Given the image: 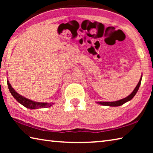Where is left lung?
<instances>
[{"label":"left lung","mask_w":153,"mask_h":153,"mask_svg":"<svg viewBox=\"0 0 153 153\" xmlns=\"http://www.w3.org/2000/svg\"><path fill=\"white\" fill-rule=\"evenodd\" d=\"M142 77V76H141L140 79V81L138 83V84H137L136 87L135 88H134V90H133V92H131L129 96H128L127 97L123 98V99L117 100V101H113V102H102V101H100V102H97V103H98V104H99V105H101L108 106V107H118V106H121V105H123L124 103L129 101V100L132 99L134 96L136 95L137 92H138V90L139 89V87L141 84Z\"/></svg>","instance_id":"obj_1"}]
</instances>
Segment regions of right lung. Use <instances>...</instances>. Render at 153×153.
I'll return each instance as SVG.
<instances>
[{
	"label": "right lung",
	"instance_id": "right-lung-1",
	"mask_svg": "<svg viewBox=\"0 0 153 153\" xmlns=\"http://www.w3.org/2000/svg\"><path fill=\"white\" fill-rule=\"evenodd\" d=\"M7 85H8V88L10 92L12 94L15 99L17 100L18 102L22 104L23 106L27 108H30V109H36V108H47L50 107L52 105H54L53 102H39L33 101L32 100L28 99V98L23 97L19 93H17L15 90L13 89V88L11 86V84L9 83V81L7 79Z\"/></svg>",
	"mask_w": 153,
	"mask_h": 153
}]
</instances>
